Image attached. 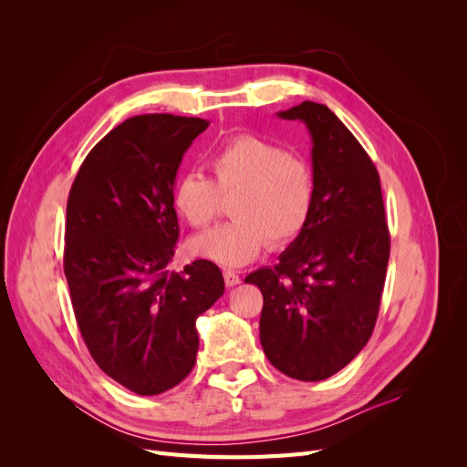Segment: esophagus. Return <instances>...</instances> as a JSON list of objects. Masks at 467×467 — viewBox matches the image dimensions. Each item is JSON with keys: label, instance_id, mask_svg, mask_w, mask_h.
<instances>
[{"label": "esophagus", "instance_id": "34e87169", "mask_svg": "<svg viewBox=\"0 0 467 467\" xmlns=\"http://www.w3.org/2000/svg\"><path fill=\"white\" fill-rule=\"evenodd\" d=\"M223 280H225V286H237L239 285V282H242V278H239V275L235 273V271H230V268H228V271H223Z\"/></svg>", "mask_w": 467, "mask_h": 467}]
</instances>
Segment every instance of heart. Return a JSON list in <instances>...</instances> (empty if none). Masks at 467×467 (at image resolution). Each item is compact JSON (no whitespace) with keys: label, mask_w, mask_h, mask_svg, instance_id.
<instances>
[{"label":"heart","mask_w":467,"mask_h":467,"mask_svg":"<svg viewBox=\"0 0 467 467\" xmlns=\"http://www.w3.org/2000/svg\"><path fill=\"white\" fill-rule=\"evenodd\" d=\"M214 182L185 173L171 201L192 228H206L220 210V194L235 192L232 222L196 235L191 249L220 266H244L273 244L285 247L309 225L316 208V175L304 160L253 134H237L212 151Z\"/></svg>","instance_id":"b5f03b06"}]
</instances>
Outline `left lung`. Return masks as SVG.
I'll return each instance as SVG.
<instances>
[{
	"label": "left lung",
	"mask_w": 467,
	"mask_h": 467,
	"mask_svg": "<svg viewBox=\"0 0 467 467\" xmlns=\"http://www.w3.org/2000/svg\"><path fill=\"white\" fill-rule=\"evenodd\" d=\"M312 136L316 208L280 263L251 273L261 288V345L275 368L294 379L337 374L368 343L389 261L379 175L335 112L304 101L278 112Z\"/></svg>",
	"instance_id": "8db88e82"
}]
</instances>
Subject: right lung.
I'll use <instances>...</instances> for the list:
<instances>
[{
	"label": "right lung",
	"instance_id": "1",
	"mask_svg": "<svg viewBox=\"0 0 467 467\" xmlns=\"http://www.w3.org/2000/svg\"><path fill=\"white\" fill-rule=\"evenodd\" d=\"M208 124L175 115L124 120L88 153L67 196L64 273L79 333L99 368L138 395L189 376L196 317L223 294L212 261L167 271L179 239L177 169Z\"/></svg>",
	"mask_w": 467,
	"mask_h": 467
}]
</instances>
